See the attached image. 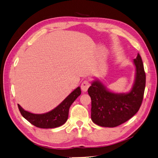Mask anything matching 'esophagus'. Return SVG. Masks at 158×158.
I'll return each mask as SVG.
<instances>
[{
	"mask_svg": "<svg viewBox=\"0 0 158 158\" xmlns=\"http://www.w3.org/2000/svg\"><path fill=\"white\" fill-rule=\"evenodd\" d=\"M89 85H90V84L88 81L85 80L82 83V84H81V89H82L83 92H86L88 89L89 88Z\"/></svg>",
	"mask_w": 158,
	"mask_h": 158,
	"instance_id": "1",
	"label": "esophagus"
}]
</instances>
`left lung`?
Returning <instances> with one entry per match:
<instances>
[{
  "instance_id": "8db88e82",
  "label": "left lung",
  "mask_w": 158,
  "mask_h": 158,
  "mask_svg": "<svg viewBox=\"0 0 158 158\" xmlns=\"http://www.w3.org/2000/svg\"><path fill=\"white\" fill-rule=\"evenodd\" d=\"M134 63L136 78L129 93H112L99 81H95L88 88L92 100L91 118L95 124L104 127H115L129 120L138 111L144 98L146 74L139 54L134 59Z\"/></svg>"
}]
</instances>
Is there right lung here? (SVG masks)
I'll return each mask as SVG.
<instances>
[{
	"mask_svg": "<svg viewBox=\"0 0 158 158\" xmlns=\"http://www.w3.org/2000/svg\"><path fill=\"white\" fill-rule=\"evenodd\" d=\"M80 94V88L78 87L56 108L44 114H33L25 111L19 104L18 106L22 115L33 125L41 128H56L67 121L69 108Z\"/></svg>",
	"mask_w": 158,
	"mask_h": 158,
	"instance_id": "add662e5",
	"label": "right lung"
}]
</instances>
